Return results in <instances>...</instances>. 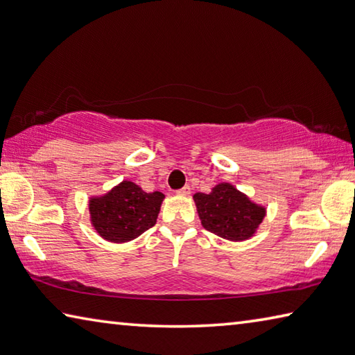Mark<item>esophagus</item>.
Wrapping results in <instances>:
<instances>
[{"label": "esophagus", "mask_w": 355, "mask_h": 355, "mask_svg": "<svg viewBox=\"0 0 355 355\" xmlns=\"http://www.w3.org/2000/svg\"><path fill=\"white\" fill-rule=\"evenodd\" d=\"M176 193H178V195H180V196H187V195H190V187H189V185H185V187H182V189L176 190Z\"/></svg>", "instance_id": "1"}]
</instances>
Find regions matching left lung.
<instances>
[{"label": "left lung", "mask_w": 355, "mask_h": 355, "mask_svg": "<svg viewBox=\"0 0 355 355\" xmlns=\"http://www.w3.org/2000/svg\"><path fill=\"white\" fill-rule=\"evenodd\" d=\"M193 199L204 229L230 241L253 236L266 215L264 207L253 204L235 187L225 182L216 185L209 195L196 193Z\"/></svg>", "instance_id": "obj_1"}]
</instances>
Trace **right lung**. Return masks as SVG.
Segmentation results:
<instances>
[{
    "instance_id": "1",
    "label": "right lung",
    "mask_w": 355,
    "mask_h": 355,
    "mask_svg": "<svg viewBox=\"0 0 355 355\" xmlns=\"http://www.w3.org/2000/svg\"><path fill=\"white\" fill-rule=\"evenodd\" d=\"M164 198L160 191L146 193L135 182L123 180L105 196L91 199V223L102 238L126 243L156 224Z\"/></svg>"
}]
</instances>
